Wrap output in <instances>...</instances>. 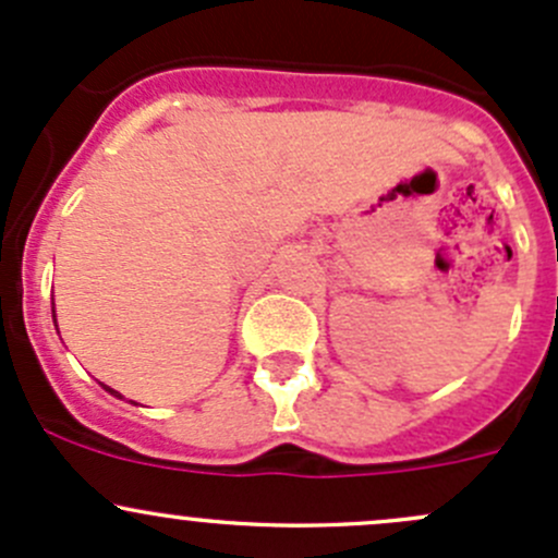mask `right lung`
<instances>
[{"label": "right lung", "mask_w": 558, "mask_h": 558, "mask_svg": "<svg viewBox=\"0 0 558 558\" xmlns=\"http://www.w3.org/2000/svg\"><path fill=\"white\" fill-rule=\"evenodd\" d=\"M53 320H56V313H53ZM105 388H107V386H105ZM107 391H110L112 397H121V393H118V391H112V388H107Z\"/></svg>", "instance_id": "add662e5"}]
</instances>
